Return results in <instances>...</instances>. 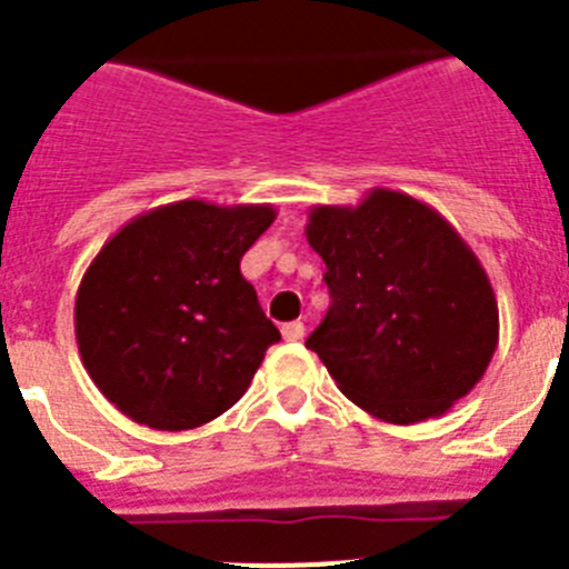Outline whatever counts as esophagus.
<instances>
[{
    "label": "esophagus",
    "mask_w": 569,
    "mask_h": 569,
    "mask_svg": "<svg viewBox=\"0 0 569 569\" xmlns=\"http://www.w3.org/2000/svg\"><path fill=\"white\" fill-rule=\"evenodd\" d=\"M281 336H284V341H301L305 339V325H301V321H288V325L281 328Z\"/></svg>",
    "instance_id": "34e87169"
}]
</instances>
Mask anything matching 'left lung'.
Segmentation results:
<instances>
[{
    "label": "left lung",
    "mask_w": 569,
    "mask_h": 569,
    "mask_svg": "<svg viewBox=\"0 0 569 569\" xmlns=\"http://www.w3.org/2000/svg\"><path fill=\"white\" fill-rule=\"evenodd\" d=\"M305 233L330 288L308 347L347 399L390 425H416L479 385L499 345V301L445 216L373 188L356 208L316 204Z\"/></svg>",
    "instance_id": "left-lung-1"
}]
</instances>
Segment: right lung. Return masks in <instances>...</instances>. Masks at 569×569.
I'll use <instances>...</instances> for the list:
<instances>
[{"mask_svg":"<svg viewBox=\"0 0 569 569\" xmlns=\"http://www.w3.org/2000/svg\"><path fill=\"white\" fill-rule=\"evenodd\" d=\"M270 204H162L104 241L77 293V345L136 425L193 430L236 405L281 339L239 270Z\"/></svg>","mask_w":569,"mask_h":569,"instance_id":"obj_1","label":"right lung"}]
</instances>
